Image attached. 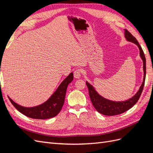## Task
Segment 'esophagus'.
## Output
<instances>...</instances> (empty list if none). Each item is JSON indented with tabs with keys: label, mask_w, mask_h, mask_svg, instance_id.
Returning <instances> with one entry per match:
<instances>
[{
	"label": "esophagus",
	"mask_w": 153,
	"mask_h": 153,
	"mask_svg": "<svg viewBox=\"0 0 153 153\" xmlns=\"http://www.w3.org/2000/svg\"><path fill=\"white\" fill-rule=\"evenodd\" d=\"M82 75V70L80 69H76V70L74 71V76L76 78H79Z\"/></svg>",
	"instance_id": "obj_1"
}]
</instances>
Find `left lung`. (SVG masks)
<instances>
[{
  "mask_svg": "<svg viewBox=\"0 0 153 153\" xmlns=\"http://www.w3.org/2000/svg\"><path fill=\"white\" fill-rule=\"evenodd\" d=\"M124 36L128 41L135 43L138 46V47L139 48L140 55L143 61V72H144V73H143V80L139 90L135 96H133V98L126 101H118V102L110 101L103 98L102 96L98 94V92L94 90L93 87L86 82V85L88 87V90H89L90 98L94 107L98 112L105 115L112 116V115H119L130 109L139 100L145 84L146 75V60L145 58V55L143 53V51L137 39L126 29H124Z\"/></svg>",
  "mask_w": 153,
  "mask_h": 153,
  "instance_id": "1",
  "label": "left lung"
}]
</instances>
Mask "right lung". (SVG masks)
Wrapping results in <instances>:
<instances>
[{
  "label": "right lung",
  "mask_w": 153,
  "mask_h": 153,
  "mask_svg": "<svg viewBox=\"0 0 153 153\" xmlns=\"http://www.w3.org/2000/svg\"><path fill=\"white\" fill-rule=\"evenodd\" d=\"M73 80V73H71L63 80L61 85L59 86L53 95L42 105L35 106V107L26 108L16 104L9 98L13 105L20 112L32 119H46L52 118L60 112L64 103L66 89L68 84Z\"/></svg>",
  "instance_id": "add662e5"
}]
</instances>
